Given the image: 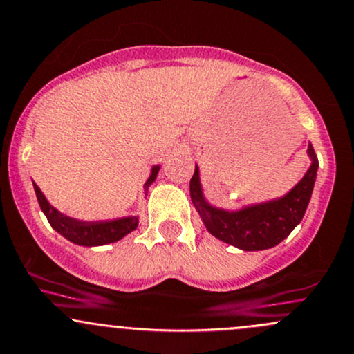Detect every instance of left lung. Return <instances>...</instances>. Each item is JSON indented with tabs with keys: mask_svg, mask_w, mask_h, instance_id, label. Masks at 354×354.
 Wrapping results in <instances>:
<instances>
[{
	"mask_svg": "<svg viewBox=\"0 0 354 354\" xmlns=\"http://www.w3.org/2000/svg\"><path fill=\"white\" fill-rule=\"evenodd\" d=\"M308 156L311 160L310 168L284 196L239 209H223L208 203L196 165L189 181V194L203 225L214 238L243 251H261L279 245L301 223L311 200L318 173V158L311 143L308 145Z\"/></svg>",
	"mask_w": 354,
	"mask_h": 354,
	"instance_id": "obj_1",
	"label": "left lung"
}]
</instances>
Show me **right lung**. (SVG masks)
<instances>
[{
	"label": "right lung",
	"instance_id": "right-lung-1",
	"mask_svg": "<svg viewBox=\"0 0 354 354\" xmlns=\"http://www.w3.org/2000/svg\"><path fill=\"white\" fill-rule=\"evenodd\" d=\"M158 171H160V165L153 166L149 178L145 183V194H148V188L156 180ZM35 193L38 198L39 208L44 213V216L50 221L51 228L56 230L61 236H64L68 241L75 243L80 246H103L109 245V243L120 241L126 234L138 228L140 218L138 216H124L116 219H104V221H83V219H76L66 214L59 213L55 206L50 205L46 196L35 185Z\"/></svg>",
	"mask_w": 354,
	"mask_h": 354
}]
</instances>
